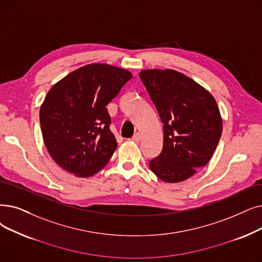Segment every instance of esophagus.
Here are the masks:
<instances>
[{
    "label": "esophagus",
    "instance_id": "esophagus-1",
    "mask_svg": "<svg viewBox=\"0 0 262 262\" xmlns=\"http://www.w3.org/2000/svg\"><path fill=\"white\" fill-rule=\"evenodd\" d=\"M132 140H134V141H136V142H139V141L141 140V135H140L139 133H136V134L133 136Z\"/></svg>",
    "mask_w": 262,
    "mask_h": 262
}]
</instances>
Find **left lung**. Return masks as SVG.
Instances as JSON below:
<instances>
[{
	"instance_id": "8db88e82",
	"label": "left lung",
	"mask_w": 262,
	"mask_h": 262,
	"mask_svg": "<svg viewBox=\"0 0 262 262\" xmlns=\"http://www.w3.org/2000/svg\"><path fill=\"white\" fill-rule=\"evenodd\" d=\"M142 83L164 124L163 150L149 163L167 183H178L206 166L219 144L223 121L214 97L173 70H144Z\"/></svg>"
}]
</instances>
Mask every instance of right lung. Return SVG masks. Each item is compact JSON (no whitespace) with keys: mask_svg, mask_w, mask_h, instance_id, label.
I'll list each match as a JSON object with an SVG mask.
<instances>
[{"mask_svg":"<svg viewBox=\"0 0 262 262\" xmlns=\"http://www.w3.org/2000/svg\"><path fill=\"white\" fill-rule=\"evenodd\" d=\"M133 75L108 64H89L56 82L40 107L45 145L66 171L89 178L103 169L118 143L106 106Z\"/></svg>","mask_w":262,"mask_h":262,"instance_id":"obj_1","label":"right lung"}]
</instances>
